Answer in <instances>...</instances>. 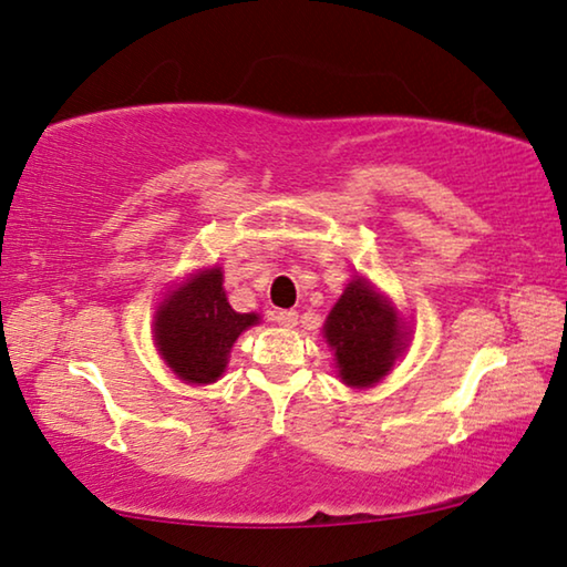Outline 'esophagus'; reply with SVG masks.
<instances>
[{
	"mask_svg": "<svg viewBox=\"0 0 567 567\" xmlns=\"http://www.w3.org/2000/svg\"><path fill=\"white\" fill-rule=\"evenodd\" d=\"M275 322H277V326H282V328H295V326H298V312H295V310H277Z\"/></svg>",
	"mask_w": 567,
	"mask_h": 567,
	"instance_id": "1",
	"label": "esophagus"
}]
</instances>
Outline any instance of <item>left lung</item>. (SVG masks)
Listing matches in <instances>:
<instances>
[{"label":"left lung","instance_id":"1","mask_svg":"<svg viewBox=\"0 0 567 567\" xmlns=\"http://www.w3.org/2000/svg\"><path fill=\"white\" fill-rule=\"evenodd\" d=\"M322 338L336 353L340 381L371 389L403 353L409 332L399 310L363 277H353L326 318Z\"/></svg>","mask_w":567,"mask_h":567}]
</instances>
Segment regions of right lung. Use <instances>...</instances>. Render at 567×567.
Returning a JSON list of instances; mask_svg holds the SVG:
<instances>
[{
    "instance_id": "right-lung-1",
    "label": "right lung",
    "mask_w": 567,
    "mask_h": 567,
    "mask_svg": "<svg viewBox=\"0 0 567 567\" xmlns=\"http://www.w3.org/2000/svg\"><path fill=\"white\" fill-rule=\"evenodd\" d=\"M221 285V267L202 269L174 287L154 316L158 353L186 383L219 381L235 340L259 322L255 312L231 310Z\"/></svg>"
}]
</instances>
